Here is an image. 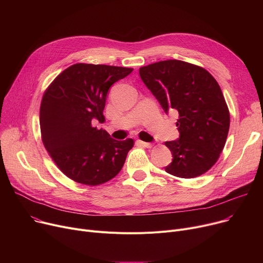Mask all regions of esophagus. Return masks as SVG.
Listing matches in <instances>:
<instances>
[{"label": "esophagus", "mask_w": 263, "mask_h": 263, "mask_svg": "<svg viewBox=\"0 0 263 263\" xmlns=\"http://www.w3.org/2000/svg\"><path fill=\"white\" fill-rule=\"evenodd\" d=\"M137 143H139V145H141L144 148H151V147H153V144H151V143H146V142H143V141H137Z\"/></svg>", "instance_id": "obj_1"}]
</instances>
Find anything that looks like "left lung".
I'll use <instances>...</instances> for the list:
<instances>
[{
  "label": "left lung",
  "instance_id": "8db88e82",
  "mask_svg": "<svg viewBox=\"0 0 263 263\" xmlns=\"http://www.w3.org/2000/svg\"><path fill=\"white\" fill-rule=\"evenodd\" d=\"M140 76L165 113L176 109L179 139L165 142L173 155L166 173L195 178L219 158L229 131L230 115L216 80L202 67L168 60L140 68Z\"/></svg>",
  "mask_w": 263,
  "mask_h": 263
}]
</instances>
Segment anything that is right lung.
<instances>
[{"label":"right lung","mask_w":263,"mask_h":263,"mask_svg":"<svg viewBox=\"0 0 263 263\" xmlns=\"http://www.w3.org/2000/svg\"><path fill=\"white\" fill-rule=\"evenodd\" d=\"M132 71L126 67L74 64L46 89L39 112L41 140L54 163L71 180L99 185L121 171L134 141L113 140L92 122L105 120L109 87Z\"/></svg>","instance_id":"obj_1"}]
</instances>
